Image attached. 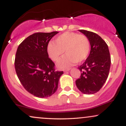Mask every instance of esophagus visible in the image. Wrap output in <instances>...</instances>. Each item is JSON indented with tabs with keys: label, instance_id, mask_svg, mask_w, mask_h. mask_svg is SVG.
I'll return each instance as SVG.
<instances>
[{
	"label": "esophagus",
	"instance_id": "esophagus-1",
	"mask_svg": "<svg viewBox=\"0 0 126 126\" xmlns=\"http://www.w3.org/2000/svg\"><path fill=\"white\" fill-rule=\"evenodd\" d=\"M70 70V69H64V70H63V71H64V72H66L69 71Z\"/></svg>",
	"mask_w": 126,
	"mask_h": 126
}]
</instances>
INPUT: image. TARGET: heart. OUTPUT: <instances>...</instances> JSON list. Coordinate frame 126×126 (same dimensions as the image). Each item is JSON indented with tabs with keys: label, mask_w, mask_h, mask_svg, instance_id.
<instances>
[{
	"label": "heart",
	"mask_w": 126,
	"mask_h": 126,
	"mask_svg": "<svg viewBox=\"0 0 126 126\" xmlns=\"http://www.w3.org/2000/svg\"><path fill=\"white\" fill-rule=\"evenodd\" d=\"M91 49L89 38L83 34L66 32L57 36L54 42L51 41L47 47V51L53 61L59 60L65 53L66 54L57 63L61 69H66L77 62H82L88 57Z\"/></svg>",
	"instance_id": "heart-1"
}]
</instances>
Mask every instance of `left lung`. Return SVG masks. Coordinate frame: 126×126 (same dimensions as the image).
<instances>
[{"mask_svg": "<svg viewBox=\"0 0 126 126\" xmlns=\"http://www.w3.org/2000/svg\"><path fill=\"white\" fill-rule=\"evenodd\" d=\"M89 38L91 51L85 62L79 66L80 78L76 80L79 90L85 94H93L101 89L107 79L111 57L107 43L93 32L79 30Z\"/></svg>", "mask_w": 126, "mask_h": 126, "instance_id": "left-lung-1", "label": "left lung"}]
</instances>
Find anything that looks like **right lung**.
Here are the masks:
<instances>
[{"label": "right lung", "mask_w": 126, "mask_h": 126, "mask_svg": "<svg viewBox=\"0 0 126 126\" xmlns=\"http://www.w3.org/2000/svg\"><path fill=\"white\" fill-rule=\"evenodd\" d=\"M59 33H34L25 39L17 49L15 67L24 88L38 98H47L56 92L63 72L56 71L54 63L48 57L47 47Z\"/></svg>", "instance_id": "1"}]
</instances>
